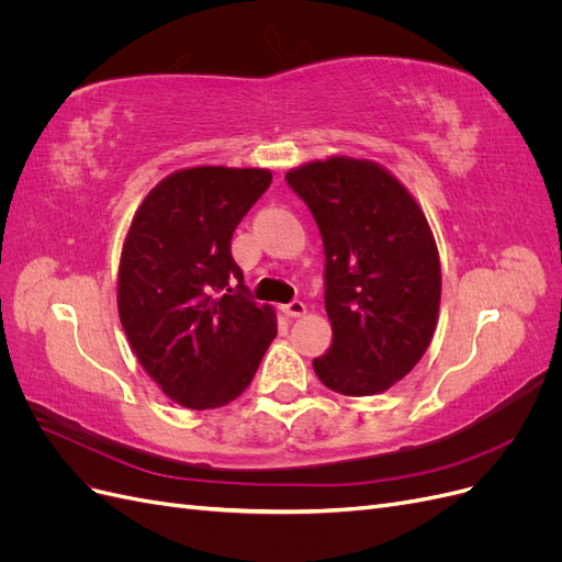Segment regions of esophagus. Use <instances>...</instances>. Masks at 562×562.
Segmentation results:
<instances>
[{
    "label": "esophagus",
    "instance_id": "esophagus-1",
    "mask_svg": "<svg viewBox=\"0 0 562 562\" xmlns=\"http://www.w3.org/2000/svg\"><path fill=\"white\" fill-rule=\"evenodd\" d=\"M304 312H307V307H304L302 300H293V302L283 304V314L291 316V318H297V316H302Z\"/></svg>",
    "mask_w": 562,
    "mask_h": 562
}]
</instances>
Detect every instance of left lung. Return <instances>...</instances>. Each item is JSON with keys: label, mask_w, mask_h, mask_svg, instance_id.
<instances>
[{"label": "left lung", "mask_w": 562, "mask_h": 562, "mask_svg": "<svg viewBox=\"0 0 562 562\" xmlns=\"http://www.w3.org/2000/svg\"><path fill=\"white\" fill-rule=\"evenodd\" d=\"M326 252L330 349L314 372L345 396L403 380L427 351L440 304V262L413 194L375 161L330 157L293 168Z\"/></svg>", "instance_id": "left-lung-1"}]
</instances>
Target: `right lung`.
<instances>
[{
    "label": "right lung",
    "instance_id": "add662e5",
    "mask_svg": "<svg viewBox=\"0 0 562 562\" xmlns=\"http://www.w3.org/2000/svg\"><path fill=\"white\" fill-rule=\"evenodd\" d=\"M269 184L267 168H184L145 196L126 234L119 318L147 375L192 411L241 396L277 337L274 310L248 297L232 258L234 229Z\"/></svg>",
    "mask_w": 562,
    "mask_h": 562
}]
</instances>
